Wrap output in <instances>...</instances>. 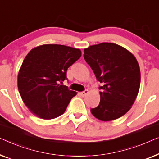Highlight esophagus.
Here are the masks:
<instances>
[{
  "label": "esophagus",
  "instance_id": "obj_1",
  "mask_svg": "<svg viewBox=\"0 0 159 159\" xmlns=\"http://www.w3.org/2000/svg\"><path fill=\"white\" fill-rule=\"evenodd\" d=\"M88 93H89V91L87 90V89H86L85 91H82V92H80V96H81V97H85V96H86Z\"/></svg>",
  "mask_w": 159,
  "mask_h": 159
}]
</instances>
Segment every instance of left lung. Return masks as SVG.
<instances>
[{"mask_svg":"<svg viewBox=\"0 0 159 159\" xmlns=\"http://www.w3.org/2000/svg\"><path fill=\"white\" fill-rule=\"evenodd\" d=\"M84 57L92 69L99 86L100 102L91 109L102 121L117 119L130 109L140 85L138 62L130 52L114 43L103 42L84 49Z\"/></svg>","mask_w":159,"mask_h":159,"instance_id":"1","label":"left lung"}]
</instances>
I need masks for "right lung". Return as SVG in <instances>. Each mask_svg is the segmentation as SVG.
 <instances>
[{
  "label": "right lung",
  "instance_id": "1",
  "mask_svg": "<svg viewBox=\"0 0 159 159\" xmlns=\"http://www.w3.org/2000/svg\"><path fill=\"white\" fill-rule=\"evenodd\" d=\"M81 56L79 49L61 44H43L33 48L24 60L18 89L30 111L44 120L62 115L76 92L60 85L68 68Z\"/></svg>",
  "mask_w": 159,
  "mask_h": 159
}]
</instances>
